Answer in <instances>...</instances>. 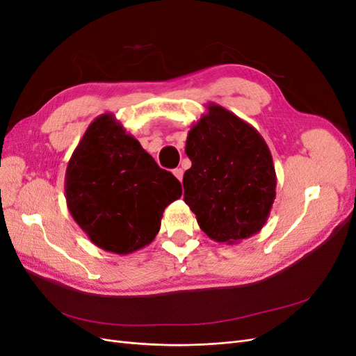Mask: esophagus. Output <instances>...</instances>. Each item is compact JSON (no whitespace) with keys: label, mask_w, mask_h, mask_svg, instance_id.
<instances>
[{"label":"esophagus","mask_w":356,"mask_h":356,"mask_svg":"<svg viewBox=\"0 0 356 356\" xmlns=\"http://www.w3.org/2000/svg\"><path fill=\"white\" fill-rule=\"evenodd\" d=\"M174 175H175L179 181H182V175H184V170H182L181 168H177V169H174Z\"/></svg>","instance_id":"obj_1"}]
</instances>
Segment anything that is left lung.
Segmentation results:
<instances>
[{
  "instance_id": "obj_1",
  "label": "left lung",
  "mask_w": 356,
  "mask_h": 356,
  "mask_svg": "<svg viewBox=\"0 0 356 356\" xmlns=\"http://www.w3.org/2000/svg\"><path fill=\"white\" fill-rule=\"evenodd\" d=\"M191 126L184 202L215 242L239 243L258 233L276 197L272 153L257 129L217 104Z\"/></svg>"
}]
</instances>
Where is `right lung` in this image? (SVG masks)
<instances>
[{
  "label": "right lung",
  "mask_w": 356,
  "mask_h": 356,
  "mask_svg": "<svg viewBox=\"0 0 356 356\" xmlns=\"http://www.w3.org/2000/svg\"><path fill=\"white\" fill-rule=\"evenodd\" d=\"M181 195V182L108 113L89 124L65 172L71 217L93 245L118 255L152 243Z\"/></svg>",
  "instance_id": "obj_1"
}]
</instances>
